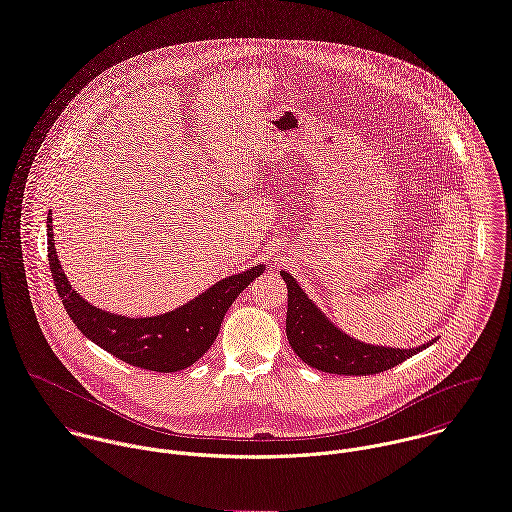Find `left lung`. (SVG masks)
Instances as JSON below:
<instances>
[{"mask_svg": "<svg viewBox=\"0 0 512 512\" xmlns=\"http://www.w3.org/2000/svg\"><path fill=\"white\" fill-rule=\"evenodd\" d=\"M281 277L287 283V339L293 352L319 372L339 376L380 374L432 344L416 350H398L356 342L321 315L289 273L281 271Z\"/></svg>", "mask_w": 512, "mask_h": 512, "instance_id": "left-lung-1", "label": "left lung"}]
</instances>
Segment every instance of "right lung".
<instances>
[{
  "label": "right lung",
  "mask_w": 512,
  "mask_h": 512,
  "mask_svg": "<svg viewBox=\"0 0 512 512\" xmlns=\"http://www.w3.org/2000/svg\"><path fill=\"white\" fill-rule=\"evenodd\" d=\"M48 261L56 291L76 327L114 358L152 372H179L207 354L219 335L227 309L263 273V265H257L241 275L219 281L175 311L130 319L96 309L72 289L54 249L52 213H48Z\"/></svg>",
  "instance_id": "1"
}]
</instances>
